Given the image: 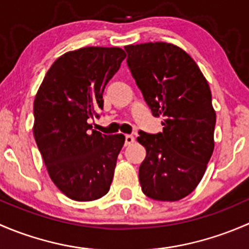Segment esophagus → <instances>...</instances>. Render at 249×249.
<instances>
[{"label":"esophagus","mask_w":249,"mask_h":249,"mask_svg":"<svg viewBox=\"0 0 249 249\" xmlns=\"http://www.w3.org/2000/svg\"><path fill=\"white\" fill-rule=\"evenodd\" d=\"M135 142V137L132 135H126L125 136V145H130Z\"/></svg>","instance_id":"1"}]
</instances>
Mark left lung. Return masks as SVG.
<instances>
[{"label": "left lung", "mask_w": 249, "mask_h": 249, "mask_svg": "<svg viewBox=\"0 0 249 249\" xmlns=\"http://www.w3.org/2000/svg\"><path fill=\"white\" fill-rule=\"evenodd\" d=\"M127 66L154 117H164L162 132H140L145 148L140 183L148 197L177 201L205 175L214 149L215 110L210 85L182 48L166 42L125 47Z\"/></svg>", "instance_id": "8db88e82"}]
</instances>
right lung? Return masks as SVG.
<instances>
[{
  "instance_id": "right-lung-1",
  "label": "right lung",
  "mask_w": 249,
  "mask_h": 249,
  "mask_svg": "<svg viewBox=\"0 0 249 249\" xmlns=\"http://www.w3.org/2000/svg\"><path fill=\"white\" fill-rule=\"evenodd\" d=\"M126 57L122 48L85 47L65 53L48 70L34 102V136L54 184L76 201L108 193L122 134L91 130L102 94Z\"/></svg>"
}]
</instances>
